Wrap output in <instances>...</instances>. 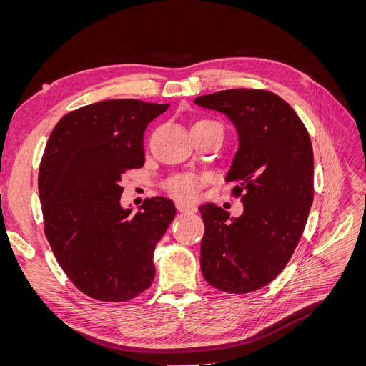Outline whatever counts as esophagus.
Here are the masks:
<instances>
[{
    "mask_svg": "<svg viewBox=\"0 0 366 366\" xmlns=\"http://www.w3.org/2000/svg\"><path fill=\"white\" fill-rule=\"evenodd\" d=\"M177 210H179V212H182V214H194L197 207L184 204V203H177Z\"/></svg>",
    "mask_w": 366,
    "mask_h": 366,
    "instance_id": "1",
    "label": "esophagus"
}]
</instances>
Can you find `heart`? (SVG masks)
Segmentation results:
<instances>
[{
    "label": "heart",
    "instance_id": "obj_1",
    "mask_svg": "<svg viewBox=\"0 0 366 366\" xmlns=\"http://www.w3.org/2000/svg\"><path fill=\"white\" fill-rule=\"evenodd\" d=\"M200 122L206 120H198L195 124H200ZM194 124V125H195ZM203 184V179L194 174H182L175 175L172 179L166 183V191H168L177 200L182 202H194L198 197V191Z\"/></svg>",
    "mask_w": 366,
    "mask_h": 366
}]
</instances>
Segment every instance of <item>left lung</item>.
I'll list each match as a JSON object with an SVG mask.
<instances>
[{"label": "left lung", "instance_id": "obj_1", "mask_svg": "<svg viewBox=\"0 0 366 366\" xmlns=\"http://www.w3.org/2000/svg\"><path fill=\"white\" fill-rule=\"evenodd\" d=\"M226 114L239 147L226 182L241 197L238 218L214 203L204 221L202 273L215 289L250 293L278 276L297 246L313 203V147L295 109L278 94L235 88L195 99Z\"/></svg>", "mask_w": 366, "mask_h": 366}]
</instances>
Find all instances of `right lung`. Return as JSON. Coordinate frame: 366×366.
I'll return each mask as SVG.
<instances>
[{
	"label": "right lung",
	"mask_w": 366,
	"mask_h": 366,
	"mask_svg": "<svg viewBox=\"0 0 366 366\" xmlns=\"http://www.w3.org/2000/svg\"><path fill=\"white\" fill-rule=\"evenodd\" d=\"M168 104L108 99L65 114L39 166L44 234L69 280L86 296L125 302L156 276L154 250L175 217L169 198L122 209V177L145 164L143 134Z\"/></svg>",
	"instance_id": "add662e5"
}]
</instances>
